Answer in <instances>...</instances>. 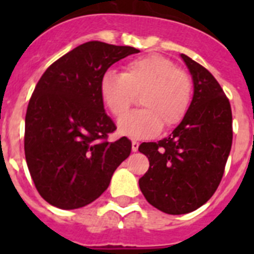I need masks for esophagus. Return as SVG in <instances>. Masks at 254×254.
I'll use <instances>...</instances> for the list:
<instances>
[{
    "label": "esophagus",
    "mask_w": 254,
    "mask_h": 254,
    "mask_svg": "<svg viewBox=\"0 0 254 254\" xmlns=\"http://www.w3.org/2000/svg\"><path fill=\"white\" fill-rule=\"evenodd\" d=\"M138 146H140V143L137 141H132V151L136 152L138 150Z\"/></svg>",
    "instance_id": "esophagus-1"
}]
</instances>
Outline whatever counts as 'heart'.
<instances>
[{
    "mask_svg": "<svg viewBox=\"0 0 254 254\" xmlns=\"http://www.w3.org/2000/svg\"><path fill=\"white\" fill-rule=\"evenodd\" d=\"M103 104L116 118L128 111L134 95H141V111L127 114L118 122V133L133 140L155 137L185 120L192 102L190 78L172 61L159 55L136 58L123 67L103 73L99 84Z\"/></svg>",
    "mask_w": 254,
    "mask_h": 254,
    "instance_id": "b5f03b06",
    "label": "heart"
}]
</instances>
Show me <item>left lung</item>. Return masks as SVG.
Returning <instances> with one entry per match:
<instances>
[{"instance_id": "left-lung-1", "label": "left lung", "mask_w": 254, "mask_h": 254, "mask_svg": "<svg viewBox=\"0 0 254 254\" xmlns=\"http://www.w3.org/2000/svg\"><path fill=\"white\" fill-rule=\"evenodd\" d=\"M192 82L190 111L169 137L138 150L150 167L138 179L147 202L165 214L182 215L206 203L219 187L233 142L232 108L216 78L181 55Z\"/></svg>"}]
</instances>
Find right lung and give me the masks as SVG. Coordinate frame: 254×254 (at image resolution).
Here are the masks:
<instances>
[{"label":"right lung","instance_id":"right-lung-1","mask_svg":"<svg viewBox=\"0 0 254 254\" xmlns=\"http://www.w3.org/2000/svg\"><path fill=\"white\" fill-rule=\"evenodd\" d=\"M133 47L87 42L47 68L25 117V159L47 202L73 210L95 201L131 154L127 137L108 142L117 128L99 94L103 73Z\"/></svg>","mask_w":254,"mask_h":254}]
</instances>
